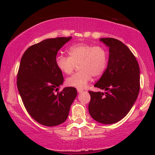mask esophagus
<instances>
[{
    "instance_id": "34e87169",
    "label": "esophagus",
    "mask_w": 155,
    "mask_h": 155,
    "mask_svg": "<svg viewBox=\"0 0 155 155\" xmlns=\"http://www.w3.org/2000/svg\"><path fill=\"white\" fill-rule=\"evenodd\" d=\"M77 91H78V92H79V93H80V92H82V91H83V90H82V89H81V88H78V89H77Z\"/></svg>"
}]
</instances>
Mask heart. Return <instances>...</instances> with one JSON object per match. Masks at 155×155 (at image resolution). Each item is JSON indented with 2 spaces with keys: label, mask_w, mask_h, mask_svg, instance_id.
Here are the masks:
<instances>
[{
  "label": "heart",
  "mask_w": 155,
  "mask_h": 155,
  "mask_svg": "<svg viewBox=\"0 0 155 155\" xmlns=\"http://www.w3.org/2000/svg\"><path fill=\"white\" fill-rule=\"evenodd\" d=\"M69 56L58 55L56 58L58 68L65 75H70L79 65L80 71L66 80L68 86L83 88L92 78L102 75L109 62V53L102 46L77 44L69 48Z\"/></svg>",
  "instance_id": "1"
}]
</instances>
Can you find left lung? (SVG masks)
I'll use <instances>...</instances> for the list:
<instances>
[{
  "label": "left lung",
  "mask_w": 155,
  "mask_h": 155,
  "mask_svg": "<svg viewBox=\"0 0 155 155\" xmlns=\"http://www.w3.org/2000/svg\"><path fill=\"white\" fill-rule=\"evenodd\" d=\"M109 48L107 69L94 87L107 92L89 91V113L103 124H113L126 116L140 91V67L131 51L119 40L101 38Z\"/></svg>",
  "instance_id": "left-lung-1"
}]
</instances>
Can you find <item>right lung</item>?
Listing matches in <instances>:
<instances>
[{
    "label": "right lung",
    "mask_w": 155,
    "mask_h": 155,
    "mask_svg": "<svg viewBox=\"0 0 155 155\" xmlns=\"http://www.w3.org/2000/svg\"><path fill=\"white\" fill-rule=\"evenodd\" d=\"M71 38L44 40L29 46L21 58L17 76L19 93L29 115L44 126L63 124L77 96L73 87L58 92L63 76L56 65L59 49Z\"/></svg>",
    "instance_id": "obj_1"
}]
</instances>
